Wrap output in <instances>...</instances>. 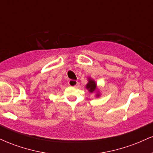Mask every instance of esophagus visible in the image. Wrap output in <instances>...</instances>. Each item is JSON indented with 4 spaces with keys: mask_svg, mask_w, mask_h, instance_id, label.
<instances>
[{
    "mask_svg": "<svg viewBox=\"0 0 153 153\" xmlns=\"http://www.w3.org/2000/svg\"><path fill=\"white\" fill-rule=\"evenodd\" d=\"M68 84L72 87H75L78 85V81L75 80H70L69 82H68Z\"/></svg>",
    "mask_w": 153,
    "mask_h": 153,
    "instance_id": "obj_1",
    "label": "esophagus"
}]
</instances>
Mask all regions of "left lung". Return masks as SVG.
Instances as JSON below:
<instances>
[{
    "label": "left lung",
    "mask_w": 153,
    "mask_h": 153,
    "mask_svg": "<svg viewBox=\"0 0 153 153\" xmlns=\"http://www.w3.org/2000/svg\"><path fill=\"white\" fill-rule=\"evenodd\" d=\"M85 88L88 91L89 93L95 94V97L99 98L101 96V92L98 88L97 83L91 77H88V83L85 85Z\"/></svg>",
    "instance_id": "1"
}]
</instances>
